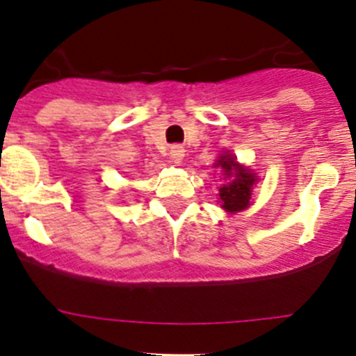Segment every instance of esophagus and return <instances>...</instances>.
I'll use <instances>...</instances> for the list:
<instances>
[{"label": "esophagus", "mask_w": 356, "mask_h": 356, "mask_svg": "<svg viewBox=\"0 0 356 356\" xmlns=\"http://www.w3.org/2000/svg\"><path fill=\"white\" fill-rule=\"evenodd\" d=\"M170 158L175 161V163H181L182 158H184V148L181 145H174L170 148Z\"/></svg>", "instance_id": "esophagus-1"}]
</instances>
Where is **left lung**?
<instances>
[{
	"mask_svg": "<svg viewBox=\"0 0 356 356\" xmlns=\"http://www.w3.org/2000/svg\"><path fill=\"white\" fill-rule=\"evenodd\" d=\"M215 167H220L224 170V175L232 177L227 184L222 186L218 189V196H220L222 208L234 213V211L245 210L250 204L251 200V188L254 184V174L248 168L241 167L238 161L234 160L232 155H225L218 158Z\"/></svg>",
	"mask_w": 356,
	"mask_h": 356,
	"instance_id": "left-lung-1",
	"label": "left lung"
}]
</instances>
